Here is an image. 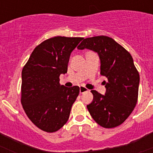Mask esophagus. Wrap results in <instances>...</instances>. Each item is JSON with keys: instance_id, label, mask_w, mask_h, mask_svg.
Wrapping results in <instances>:
<instances>
[{"instance_id": "esophagus-1", "label": "esophagus", "mask_w": 153, "mask_h": 153, "mask_svg": "<svg viewBox=\"0 0 153 153\" xmlns=\"http://www.w3.org/2000/svg\"><path fill=\"white\" fill-rule=\"evenodd\" d=\"M87 91H88V89H86V87H84V86H79V93H85V92H87Z\"/></svg>"}]
</instances>
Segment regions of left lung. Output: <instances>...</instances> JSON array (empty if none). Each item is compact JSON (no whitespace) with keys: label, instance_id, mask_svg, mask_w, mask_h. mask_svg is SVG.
<instances>
[{"label":"left lung","instance_id":"obj_1","mask_svg":"<svg viewBox=\"0 0 153 153\" xmlns=\"http://www.w3.org/2000/svg\"><path fill=\"white\" fill-rule=\"evenodd\" d=\"M77 49L97 53L100 74L107 78L106 93L91 90L93 100L86 106L96 123L104 128L121 125L134 109L138 100L140 74L126 50L106 36L83 39Z\"/></svg>","mask_w":153,"mask_h":153}]
</instances>
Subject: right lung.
<instances>
[{"label": "right lung", "instance_id": "add662e5", "mask_svg": "<svg viewBox=\"0 0 153 153\" xmlns=\"http://www.w3.org/2000/svg\"><path fill=\"white\" fill-rule=\"evenodd\" d=\"M83 37L54 36L36 47L22 70L21 104L36 126L54 132L65 125L79 87L60 84L72 53Z\"/></svg>", "mask_w": 153, "mask_h": 153}]
</instances>
